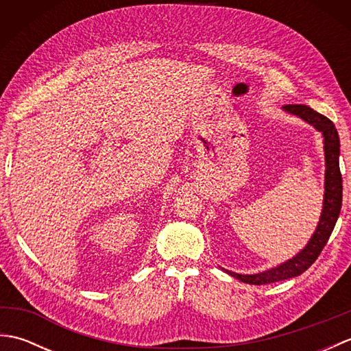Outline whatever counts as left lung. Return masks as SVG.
Returning <instances> with one entry per match:
<instances>
[{"mask_svg": "<svg viewBox=\"0 0 351 351\" xmlns=\"http://www.w3.org/2000/svg\"><path fill=\"white\" fill-rule=\"evenodd\" d=\"M283 110L288 111L289 114L299 116L304 122H308L309 125L314 126L317 131L323 134L326 156L323 211L315 232L311 237L308 244L304 245V249L297 253L295 256L288 259L287 263L256 274H238L223 268V270L232 276V278L244 283H250V285H265V283L285 280L289 278H295V276H300L303 271H306L308 268L315 263V259L324 249V245L327 240H329L341 213L342 176L339 170V136L333 122L326 116L317 113V111H314L311 107L302 106V104H288V106L283 107Z\"/></svg>", "mask_w": 351, "mask_h": 351, "instance_id": "obj_1", "label": "left lung"}]
</instances>
